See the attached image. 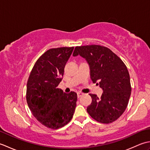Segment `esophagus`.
<instances>
[{
	"mask_svg": "<svg viewBox=\"0 0 150 150\" xmlns=\"http://www.w3.org/2000/svg\"><path fill=\"white\" fill-rule=\"evenodd\" d=\"M82 95H83V93H81V92H78L77 93V97L78 98H79V97H81Z\"/></svg>",
	"mask_w": 150,
	"mask_h": 150,
	"instance_id": "obj_1",
	"label": "esophagus"
}]
</instances>
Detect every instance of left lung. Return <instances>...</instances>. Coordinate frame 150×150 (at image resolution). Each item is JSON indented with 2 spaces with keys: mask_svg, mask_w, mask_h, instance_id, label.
I'll list each match as a JSON object with an SVG mask.
<instances>
[{
  "mask_svg": "<svg viewBox=\"0 0 150 150\" xmlns=\"http://www.w3.org/2000/svg\"><path fill=\"white\" fill-rule=\"evenodd\" d=\"M81 55L88 62L93 82L103 90L100 98L90 94L92 102L89 115L98 122L109 124L119 119L128 106L132 87L128 70L116 54L106 47L87 45L75 47L73 55Z\"/></svg>",
  "mask_w": 150,
  "mask_h": 150,
  "instance_id": "obj_1",
  "label": "left lung"
}]
</instances>
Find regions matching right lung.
<instances>
[{"label":"right lung","mask_w":150,"mask_h":150,"mask_svg":"<svg viewBox=\"0 0 150 150\" xmlns=\"http://www.w3.org/2000/svg\"><path fill=\"white\" fill-rule=\"evenodd\" d=\"M74 47L50 49L35 64L28 78L26 100L33 115L42 125L57 129L71 120L77 95L57 88Z\"/></svg>","instance_id":"add662e5"}]
</instances>
